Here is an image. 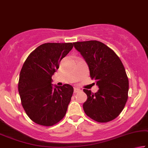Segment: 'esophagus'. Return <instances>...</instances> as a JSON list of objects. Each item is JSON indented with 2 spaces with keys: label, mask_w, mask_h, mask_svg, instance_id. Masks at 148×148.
Instances as JSON below:
<instances>
[{
  "label": "esophagus",
  "mask_w": 148,
  "mask_h": 148,
  "mask_svg": "<svg viewBox=\"0 0 148 148\" xmlns=\"http://www.w3.org/2000/svg\"><path fill=\"white\" fill-rule=\"evenodd\" d=\"M79 91H80V89H79V88H77V87H75V88H74V92H75V93L79 92Z\"/></svg>",
  "instance_id": "1"
}]
</instances>
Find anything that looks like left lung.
Segmentation results:
<instances>
[{
    "label": "left lung",
    "instance_id": "obj_1",
    "mask_svg": "<svg viewBox=\"0 0 148 148\" xmlns=\"http://www.w3.org/2000/svg\"><path fill=\"white\" fill-rule=\"evenodd\" d=\"M73 45L85 59L90 78L99 88L95 93L83 89L87 95L83 105L85 114L102 123L115 119L128 97V78L121 60L112 49L99 41L77 42Z\"/></svg>",
    "mask_w": 148,
    "mask_h": 148
}]
</instances>
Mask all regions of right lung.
Instances as JSON below:
<instances>
[{
    "instance_id": "1",
    "label": "right lung",
    "mask_w": 148,
    "mask_h": 148,
    "mask_svg": "<svg viewBox=\"0 0 148 148\" xmlns=\"http://www.w3.org/2000/svg\"><path fill=\"white\" fill-rule=\"evenodd\" d=\"M73 43H45L35 49L20 71L18 92L28 117L35 123L51 126L66 114L73 93L71 85L52 87L51 77Z\"/></svg>"
}]
</instances>
